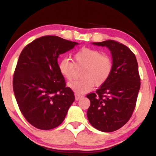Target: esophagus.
I'll return each mask as SVG.
<instances>
[{
  "label": "esophagus",
  "mask_w": 156,
  "mask_h": 156,
  "mask_svg": "<svg viewBox=\"0 0 156 156\" xmlns=\"http://www.w3.org/2000/svg\"><path fill=\"white\" fill-rule=\"evenodd\" d=\"M75 97H76V101H78V100L81 99L82 98H83V96L82 95V94H78V93H75Z\"/></svg>",
  "instance_id": "esophagus-1"
}]
</instances>
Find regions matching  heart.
Here are the masks:
<instances>
[{"instance_id":"heart-1","label":"heart","mask_w":156,"mask_h":156,"mask_svg":"<svg viewBox=\"0 0 156 156\" xmlns=\"http://www.w3.org/2000/svg\"><path fill=\"white\" fill-rule=\"evenodd\" d=\"M77 67H83L80 73L82 77L67 84L68 87L76 93H85L90 91L94 86L103 85L112 74V61L101 51L92 48H82L73 56ZM59 73L70 81L76 77V68L68 58H62L58 64Z\"/></svg>"}]
</instances>
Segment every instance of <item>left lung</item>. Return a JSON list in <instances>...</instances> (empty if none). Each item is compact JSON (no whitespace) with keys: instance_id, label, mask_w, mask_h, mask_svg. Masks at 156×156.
Instances as JSON below:
<instances>
[{"instance_id":"8db88e82","label":"left lung","mask_w":156,"mask_h":156,"mask_svg":"<svg viewBox=\"0 0 156 156\" xmlns=\"http://www.w3.org/2000/svg\"><path fill=\"white\" fill-rule=\"evenodd\" d=\"M106 47L112 55V74L107 81L87 97L90 101L87 117L94 128L112 132L129 120L135 108L140 77L134 53L127 46L114 40L92 42Z\"/></svg>"}]
</instances>
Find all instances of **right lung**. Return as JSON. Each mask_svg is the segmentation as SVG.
Returning a JSON list of instances; mask_svg holds the SVG:
<instances>
[{
	"label": "right lung",
	"instance_id": "right-lung-1",
	"mask_svg": "<svg viewBox=\"0 0 156 156\" xmlns=\"http://www.w3.org/2000/svg\"><path fill=\"white\" fill-rule=\"evenodd\" d=\"M78 43L45 36L25 47L20 55L13 78V89L19 108L35 128L51 130L62 124L75 101L59 73V55Z\"/></svg>",
	"mask_w": 156,
	"mask_h": 156
}]
</instances>
